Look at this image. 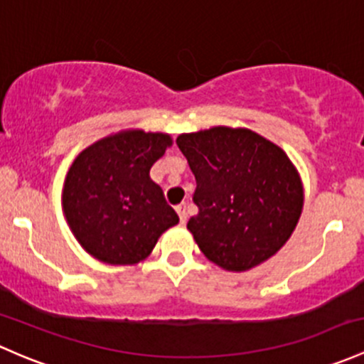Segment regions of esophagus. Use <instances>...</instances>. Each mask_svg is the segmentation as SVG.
I'll return each mask as SVG.
<instances>
[{
  "label": "esophagus",
  "instance_id": "esophagus-1",
  "mask_svg": "<svg viewBox=\"0 0 364 364\" xmlns=\"http://www.w3.org/2000/svg\"><path fill=\"white\" fill-rule=\"evenodd\" d=\"M176 213H178L179 221H181V223L185 225V223H186V205H185V204L176 205Z\"/></svg>",
  "mask_w": 364,
  "mask_h": 364
}]
</instances>
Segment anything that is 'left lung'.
<instances>
[{"mask_svg":"<svg viewBox=\"0 0 364 364\" xmlns=\"http://www.w3.org/2000/svg\"><path fill=\"white\" fill-rule=\"evenodd\" d=\"M197 179L188 220L205 258L244 272L275 255L300 220L304 190L284 151L247 129L213 127L176 139Z\"/></svg>","mask_w":364,"mask_h":364,"instance_id":"left-lung-1","label":"left lung"}]
</instances>
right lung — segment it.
I'll use <instances>...</instances> for the list:
<instances>
[{
    "label": "right lung",
    "mask_w": 364,
    "mask_h": 364,
    "mask_svg": "<svg viewBox=\"0 0 364 364\" xmlns=\"http://www.w3.org/2000/svg\"><path fill=\"white\" fill-rule=\"evenodd\" d=\"M167 146V134L125 131L97 141L75 159L64 183L63 209L76 240L94 258L134 265L179 221L150 178Z\"/></svg>",
    "instance_id": "add662e5"
}]
</instances>
